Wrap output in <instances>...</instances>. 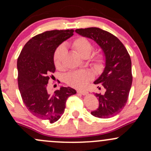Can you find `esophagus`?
I'll return each mask as SVG.
<instances>
[{
	"label": "esophagus",
	"instance_id": "34e87169",
	"mask_svg": "<svg viewBox=\"0 0 151 151\" xmlns=\"http://www.w3.org/2000/svg\"><path fill=\"white\" fill-rule=\"evenodd\" d=\"M77 93H81V94H82V95H86V94H87L88 93V92L86 91H84V90H77Z\"/></svg>",
	"mask_w": 151,
	"mask_h": 151
}]
</instances>
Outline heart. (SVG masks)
I'll list each match as a JSON object with an SVG mask.
<instances>
[{
  "instance_id": "obj_1",
  "label": "heart",
  "mask_w": 151,
  "mask_h": 151,
  "mask_svg": "<svg viewBox=\"0 0 151 151\" xmlns=\"http://www.w3.org/2000/svg\"><path fill=\"white\" fill-rule=\"evenodd\" d=\"M72 48L79 54L81 58L86 59L89 58L93 50L91 42L85 37H79L76 38L71 44ZM65 49L64 47L60 46L57 48L54 53L53 61L56 68L62 67V60L65 56ZM104 62V57L102 54H96L93 58V63L96 69H101ZM92 79V74L89 71H75L68 74L66 77V82L72 87L81 89L87 85L88 82Z\"/></svg>"
}]
</instances>
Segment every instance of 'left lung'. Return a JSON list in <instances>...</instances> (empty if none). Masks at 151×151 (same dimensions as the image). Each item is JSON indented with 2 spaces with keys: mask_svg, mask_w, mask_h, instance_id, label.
Listing matches in <instances>:
<instances>
[{
  "mask_svg": "<svg viewBox=\"0 0 151 151\" xmlns=\"http://www.w3.org/2000/svg\"><path fill=\"white\" fill-rule=\"evenodd\" d=\"M75 32L95 41L101 48L105 58L104 70L93 84H101L106 91L104 94L95 93L99 105L91 112V115L100 119L114 116L126 104L132 84L129 54L123 43L107 31L98 27H88L77 29Z\"/></svg>",
  "mask_w": 151,
  "mask_h": 151,
  "instance_id": "8db88e82",
  "label": "left lung"
}]
</instances>
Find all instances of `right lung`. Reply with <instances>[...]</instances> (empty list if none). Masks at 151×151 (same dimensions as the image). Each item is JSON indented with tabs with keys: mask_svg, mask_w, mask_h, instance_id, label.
<instances>
[{
	"mask_svg": "<svg viewBox=\"0 0 151 151\" xmlns=\"http://www.w3.org/2000/svg\"><path fill=\"white\" fill-rule=\"evenodd\" d=\"M73 32L55 30L37 35L25 45L17 62L18 88L25 106L32 115L51 124L64 114L67 98L77 93L69 86H61L52 94L47 90L50 75L55 71L54 53Z\"/></svg>",
	"mask_w": 151,
	"mask_h": 151,
	"instance_id": "add662e5",
	"label": "right lung"
}]
</instances>
